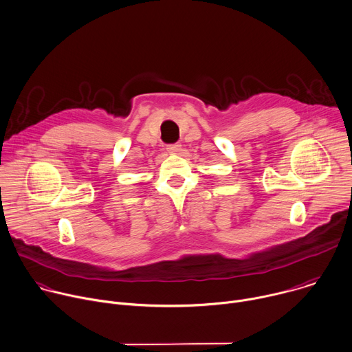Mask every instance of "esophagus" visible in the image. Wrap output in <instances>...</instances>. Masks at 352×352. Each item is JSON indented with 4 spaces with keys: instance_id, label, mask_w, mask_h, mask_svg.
<instances>
[{
    "instance_id": "1",
    "label": "esophagus",
    "mask_w": 352,
    "mask_h": 352,
    "mask_svg": "<svg viewBox=\"0 0 352 352\" xmlns=\"http://www.w3.org/2000/svg\"><path fill=\"white\" fill-rule=\"evenodd\" d=\"M166 150H168L169 154H179L182 151V146L180 144H172Z\"/></svg>"
}]
</instances>
